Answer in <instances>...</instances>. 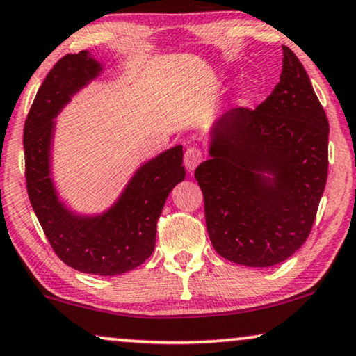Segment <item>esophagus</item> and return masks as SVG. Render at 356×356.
Here are the masks:
<instances>
[{
  "instance_id": "34e87169",
  "label": "esophagus",
  "mask_w": 356,
  "mask_h": 356,
  "mask_svg": "<svg viewBox=\"0 0 356 356\" xmlns=\"http://www.w3.org/2000/svg\"><path fill=\"white\" fill-rule=\"evenodd\" d=\"M201 161H203V152H201L198 147H188L187 150H185L184 164L188 172H193Z\"/></svg>"
}]
</instances>
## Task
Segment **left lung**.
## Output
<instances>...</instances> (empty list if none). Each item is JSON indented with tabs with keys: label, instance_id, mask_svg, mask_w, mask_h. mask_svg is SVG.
<instances>
[{
	"label": "left lung",
	"instance_id": "obj_1",
	"mask_svg": "<svg viewBox=\"0 0 356 356\" xmlns=\"http://www.w3.org/2000/svg\"><path fill=\"white\" fill-rule=\"evenodd\" d=\"M330 123L305 68L283 46L280 83L256 110L232 108L209 131L196 168L217 254L272 267L304 245L327 179Z\"/></svg>",
	"mask_w": 356,
	"mask_h": 356
}]
</instances>
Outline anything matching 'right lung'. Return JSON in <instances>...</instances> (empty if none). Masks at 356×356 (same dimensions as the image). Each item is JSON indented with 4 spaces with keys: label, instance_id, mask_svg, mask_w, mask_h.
I'll list each match as a JSON object with an SVG mask.
<instances>
[{
    "label": "right lung",
    "instance_id": "obj_1",
    "mask_svg": "<svg viewBox=\"0 0 356 356\" xmlns=\"http://www.w3.org/2000/svg\"><path fill=\"white\" fill-rule=\"evenodd\" d=\"M102 72V63L81 51L63 56L47 73L25 120V179L31 208L62 262L83 273L115 277L152 256L158 217L185 169L182 145H176L142 164L107 211L78 214L63 203L51 171L56 118Z\"/></svg>",
    "mask_w": 356,
    "mask_h": 356
}]
</instances>
